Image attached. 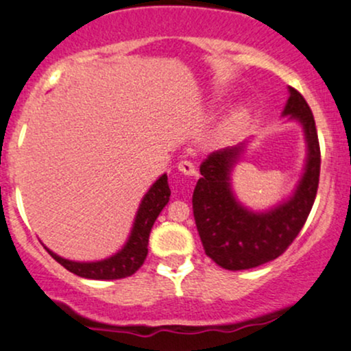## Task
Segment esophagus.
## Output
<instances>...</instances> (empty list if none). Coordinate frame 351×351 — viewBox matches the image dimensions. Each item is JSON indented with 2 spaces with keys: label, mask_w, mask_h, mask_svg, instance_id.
Returning <instances> with one entry per match:
<instances>
[{
  "label": "esophagus",
  "mask_w": 351,
  "mask_h": 351,
  "mask_svg": "<svg viewBox=\"0 0 351 351\" xmlns=\"http://www.w3.org/2000/svg\"><path fill=\"white\" fill-rule=\"evenodd\" d=\"M178 171H181L183 175H186V176H196V175H198V170H196L195 165H193L191 162H188V160H184V162L178 163Z\"/></svg>",
  "instance_id": "esophagus-1"
}]
</instances>
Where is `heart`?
Segmentation results:
<instances>
[{
	"mask_svg": "<svg viewBox=\"0 0 351 351\" xmlns=\"http://www.w3.org/2000/svg\"><path fill=\"white\" fill-rule=\"evenodd\" d=\"M247 122V110L244 107H236L231 112H228L223 117L219 125L216 127L215 135H213V142L215 143H223L224 140H228L229 136H232L241 128L244 127V123Z\"/></svg>",
	"mask_w": 351,
	"mask_h": 351,
	"instance_id": "b5f03b06",
	"label": "heart"
}]
</instances>
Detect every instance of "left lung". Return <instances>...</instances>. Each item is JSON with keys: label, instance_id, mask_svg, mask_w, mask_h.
Instances as JSON below:
<instances>
[{"label": "left lung", "instance_id": "8db88e82", "mask_svg": "<svg viewBox=\"0 0 351 351\" xmlns=\"http://www.w3.org/2000/svg\"><path fill=\"white\" fill-rule=\"evenodd\" d=\"M282 117L295 120L304 128L307 158L299 183L287 199L265 211H252L236 198L231 175L245 142L211 153L199 171L193 193V215L204 252L228 271H245L277 259L295 239L313 206L320 176V147L308 104L295 88Z\"/></svg>", "mask_w": 351, "mask_h": 351}]
</instances>
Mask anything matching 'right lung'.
I'll return each instance as SVG.
<instances>
[{
    "mask_svg": "<svg viewBox=\"0 0 351 351\" xmlns=\"http://www.w3.org/2000/svg\"><path fill=\"white\" fill-rule=\"evenodd\" d=\"M170 195L171 191L170 186H168V176L165 173L145 193L138 211L135 215L134 226H132L127 243L123 244V247L119 252L107 257V259L94 261V263H79V261L64 259V257L58 256V254L46 247L47 252L60 265H64L67 271L79 277H84V279L115 280L132 276L142 267L145 259H147L150 231L156 217L170 201Z\"/></svg>",
    "mask_w": 351,
    "mask_h": 351,
    "instance_id": "add662e5",
    "label": "right lung"
}]
</instances>
